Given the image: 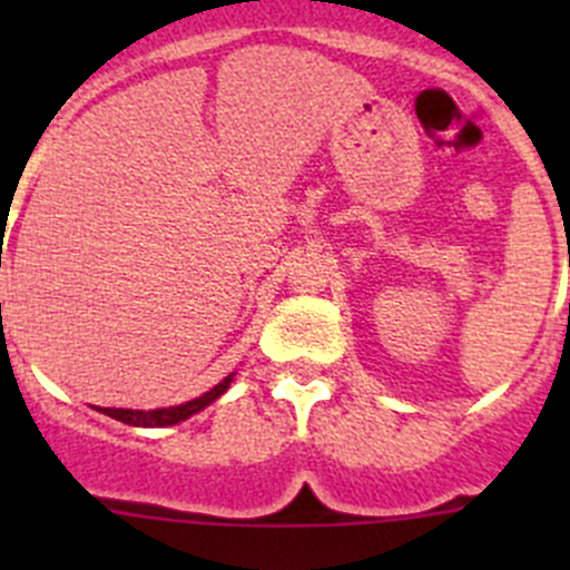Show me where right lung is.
Instances as JSON below:
<instances>
[{
	"label": "right lung",
	"mask_w": 570,
	"mask_h": 570,
	"mask_svg": "<svg viewBox=\"0 0 570 570\" xmlns=\"http://www.w3.org/2000/svg\"><path fill=\"white\" fill-rule=\"evenodd\" d=\"M234 381V372L226 377V381L217 383L215 389H209L206 394L195 396V400L184 402V405H174V407H157V411H129V407H105L101 413H107V416L118 419V422L124 424H131V428H168V424H178L184 422L187 416H193V413L204 411L209 402H215L217 396L226 392L228 386H232Z\"/></svg>",
	"instance_id": "1"
}]
</instances>
